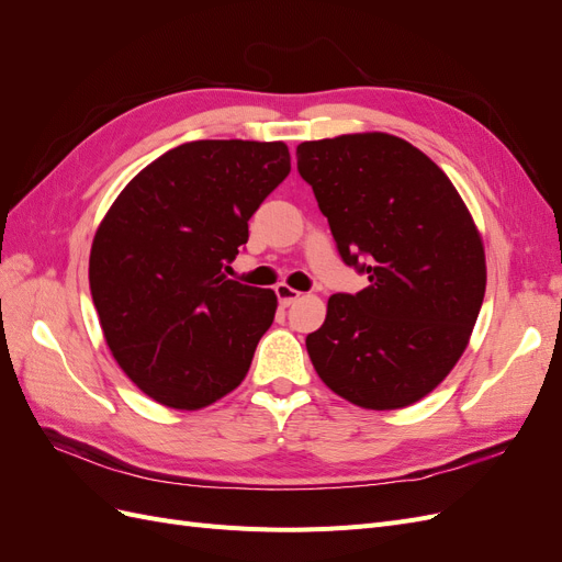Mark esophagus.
<instances>
[{
    "label": "esophagus",
    "mask_w": 562,
    "mask_h": 562,
    "mask_svg": "<svg viewBox=\"0 0 562 562\" xmlns=\"http://www.w3.org/2000/svg\"><path fill=\"white\" fill-rule=\"evenodd\" d=\"M277 297H279L281 307H291V304L300 297V291H295V288H291V285L281 283V285H277Z\"/></svg>",
    "instance_id": "1"
}]
</instances>
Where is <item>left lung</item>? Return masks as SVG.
I'll return each mask as SVG.
<instances>
[{"instance_id":"obj_1","label":"left lung","mask_w":562,"mask_h":562,"mask_svg":"<svg viewBox=\"0 0 562 562\" xmlns=\"http://www.w3.org/2000/svg\"><path fill=\"white\" fill-rule=\"evenodd\" d=\"M297 173L339 258L368 277L335 293L310 359L335 394L394 411L436 389L467 349L485 295V252L448 176L396 135L297 145Z\"/></svg>"}]
</instances>
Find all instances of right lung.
I'll list each match as a JSON object with an SVG mask.
<instances>
[{"mask_svg": "<svg viewBox=\"0 0 562 562\" xmlns=\"http://www.w3.org/2000/svg\"><path fill=\"white\" fill-rule=\"evenodd\" d=\"M288 173L283 143L194 140L112 203L91 248V297L116 363L149 398L196 411L246 378L277 295L227 271Z\"/></svg>", "mask_w": 562, "mask_h": 562, "instance_id": "add662e5", "label": "right lung"}]
</instances>
